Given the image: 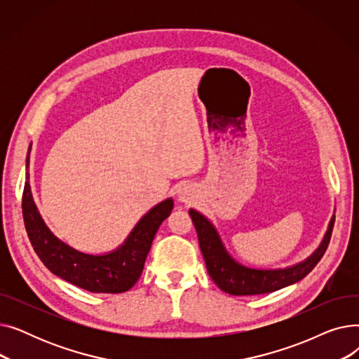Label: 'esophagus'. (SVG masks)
<instances>
[{"instance_id":"esophagus-1","label":"esophagus","mask_w":359,"mask_h":359,"mask_svg":"<svg viewBox=\"0 0 359 359\" xmlns=\"http://www.w3.org/2000/svg\"><path fill=\"white\" fill-rule=\"evenodd\" d=\"M179 201L180 202H184V203H189L192 201V194H191V189L187 186H184L183 189L179 192Z\"/></svg>"}]
</instances>
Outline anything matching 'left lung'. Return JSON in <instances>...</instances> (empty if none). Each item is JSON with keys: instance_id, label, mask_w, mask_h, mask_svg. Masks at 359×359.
I'll use <instances>...</instances> for the list:
<instances>
[{"instance_id": "8db88e82", "label": "left lung", "mask_w": 359, "mask_h": 359, "mask_svg": "<svg viewBox=\"0 0 359 359\" xmlns=\"http://www.w3.org/2000/svg\"><path fill=\"white\" fill-rule=\"evenodd\" d=\"M189 215L198 233L199 248L206 263V271L219 290L231 295L273 292L303 279L323 257L329 246L334 224L333 215L320 246L306 260L284 269H253L240 265L229 255L217 229L208 218L195 210H189Z\"/></svg>"}]
</instances>
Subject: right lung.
<instances>
[{"label":"right lung","mask_w":359,"mask_h":359,"mask_svg":"<svg viewBox=\"0 0 359 359\" xmlns=\"http://www.w3.org/2000/svg\"><path fill=\"white\" fill-rule=\"evenodd\" d=\"M30 154V148H29ZM29 167V156L26 168ZM168 198L151 208L130 231L123 244L106 255H88L61 241L48 229L34 205L26 172L23 191V219L32 246L43 265L56 276L90 292L119 294L130 290L140 279L147 255L161 222L173 210Z\"/></svg>","instance_id":"obj_1"}]
</instances>
